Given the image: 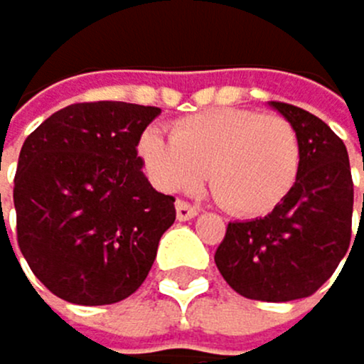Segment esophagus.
<instances>
[{
    "instance_id": "34e87169",
    "label": "esophagus",
    "mask_w": 364,
    "mask_h": 364,
    "mask_svg": "<svg viewBox=\"0 0 364 364\" xmlns=\"http://www.w3.org/2000/svg\"><path fill=\"white\" fill-rule=\"evenodd\" d=\"M175 212H178L180 221H189V218H193L198 214V207L184 203V200H178V203H175Z\"/></svg>"
}]
</instances>
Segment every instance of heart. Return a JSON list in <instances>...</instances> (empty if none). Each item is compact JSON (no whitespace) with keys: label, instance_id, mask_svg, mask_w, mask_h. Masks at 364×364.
<instances>
[{"label":"heart","instance_id":"b5f03b06","mask_svg":"<svg viewBox=\"0 0 364 364\" xmlns=\"http://www.w3.org/2000/svg\"><path fill=\"white\" fill-rule=\"evenodd\" d=\"M139 154L164 191H193L207 173L214 198L237 216L274 212L301 171V141L289 120L232 107L186 116L173 136L148 127Z\"/></svg>","mask_w":364,"mask_h":364}]
</instances>
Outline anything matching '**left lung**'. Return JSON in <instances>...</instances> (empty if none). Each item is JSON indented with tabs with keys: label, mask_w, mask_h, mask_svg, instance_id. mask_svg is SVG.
Here are the masks:
<instances>
[{
	"label": "left lung",
	"mask_w": 364,
	"mask_h": 364,
	"mask_svg": "<svg viewBox=\"0 0 364 364\" xmlns=\"http://www.w3.org/2000/svg\"><path fill=\"white\" fill-rule=\"evenodd\" d=\"M271 107L299 134V180L271 214L228 223L214 262L237 294L280 303L312 296L346 255L353 180L346 146L321 118L285 102Z\"/></svg>",
	"instance_id": "left-lung-1"
}]
</instances>
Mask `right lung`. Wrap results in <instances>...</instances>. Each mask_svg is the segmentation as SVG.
Returning a JSON list of instances; mask_svg holds the SVG:
<instances>
[{
  "instance_id": "add662e5",
  "label": "right lung",
  "mask_w": 364,
  "mask_h": 364,
  "mask_svg": "<svg viewBox=\"0 0 364 364\" xmlns=\"http://www.w3.org/2000/svg\"><path fill=\"white\" fill-rule=\"evenodd\" d=\"M159 114L129 102H79L26 136L13 186L15 232L33 276L58 299L109 306L148 278L175 221V198L152 189L136 150Z\"/></svg>"
}]
</instances>
